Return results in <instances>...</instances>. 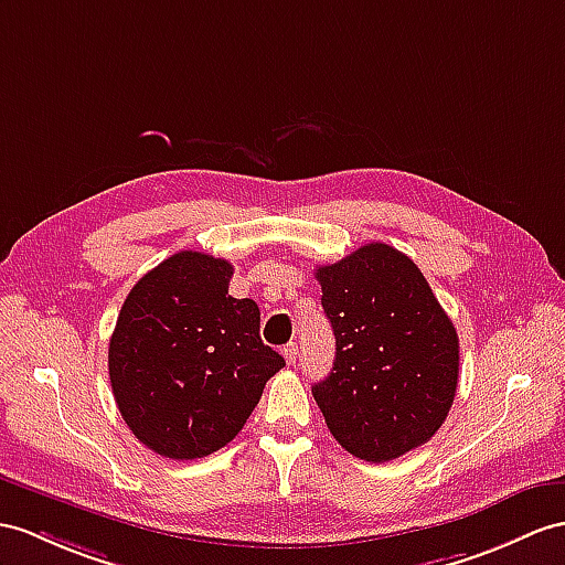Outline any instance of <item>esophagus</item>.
Masks as SVG:
<instances>
[{
    "label": "esophagus",
    "mask_w": 565,
    "mask_h": 565,
    "mask_svg": "<svg viewBox=\"0 0 565 565\" xmlns=\"http://www.w3.org/2000/svg\"><path fill=\"white\" fill-rule=\"evenodd\" d=\"M282 354H285L287 364H295V362H297V354H299V350H297L295 342H290V345H285V348H282Z\"/></svg>",
    "instance_id": "esophagus-1"
}]
</instances>
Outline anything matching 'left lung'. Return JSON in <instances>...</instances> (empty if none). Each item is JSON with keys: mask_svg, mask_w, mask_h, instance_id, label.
I'll list each match as a JSON object with an SVG mask.
<instances>
[{"mask_svg": "<svg viewBox=\"0 0 565 565\" xmlns=\"http://www.w3.org/2000/svg\"><path fill=\"white\" fill-rule=\"evenodd\" d=\"M335 362L311 388L335 441L388 462L441 429L458 388V333L415 260L371 242L319 266Z\"/></svg>", "mask_w": 565, "mask_h": 565, "instance_id": "obj_1", "label": "left lung"}]
</instances>
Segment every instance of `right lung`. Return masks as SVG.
I'll return each instance as SVG.
<instances>
[{"label":"right lung","instance_id":"add662e5","mask_svg":"<svg viewBox=\"0 0 565 565\" xmlns=\"http://www.w3.org/2000/svg\"><path fill=\"white\" fill-rule=\"evenodd\" d=\"M232 270L225 258L179 252L121 305L109 383L131 434L162 458L194 460L227 446L285 366L260 340L256 301L227 295Z\"/></svg>","mask_w":565,"mask_h":565}]
</instances>
